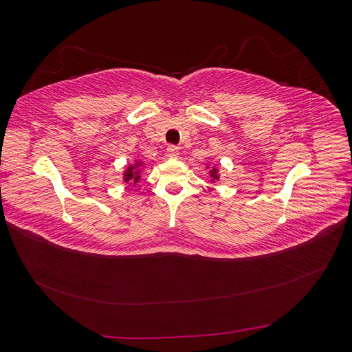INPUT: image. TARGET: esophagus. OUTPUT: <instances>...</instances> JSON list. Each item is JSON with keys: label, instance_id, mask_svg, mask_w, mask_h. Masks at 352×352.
<instances>
[{"label": "esophagus", "instance_id": "1", "mask_svg": "<svg viewBox=\"0 0 352 352\" xmlns=\"http://www.w3.org/2000/svg\"><path fill=\"white\" fill-rule=\"evenodd\" d=\"M166 153H167L168 158H177L179 157V148L175 146V145H168Z\"/></svg>", "mask_w": 352, "mask_h": 352}]
</instances>
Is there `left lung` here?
I'll return each mask as SVG.
<instances>
[{
  "label": "left lung",
  "instance_id": "left-lung-1",
  "mask_svg": "<svg viewBox=\"0 0 352 352\" xmlns=\"http://www.w3.org/2000/svg\"><path fill=\"white\" fill-rule=\"evenodd\" d=\"M206 168L208 170V175H210V180L211 184L217 182V180L220 179V170L216 164H206Z\"/></svg>",
  "mask_w": 352,
  "mask_h": 352
}]
</instances>
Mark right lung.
<instances>
[{
	"mask_svg": "<svg viewBox=\"0 0 352 352\" xmlns=\"http://www.w3.org/2000/svg\"><path fill=\"white\" fill-rule=\"evenodd\" d=\"M144 167H145V163L142 160H133V163H129L124 167L122 182H124L127 188H135L138 182L141 180V173Z\"/></svg>",
	"mask_w": 352,
	"mask_h": 352,
	"instance_id": "obj_1",
	"label": "right lung"
}]
</instances>
